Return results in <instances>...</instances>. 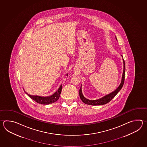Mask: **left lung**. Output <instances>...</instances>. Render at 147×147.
<instances>
[{"label":"left lung","instance_id":"1","mask_svg":"<svg viewBox=\"0 0 147 147\" xmlns=\"http://www.w3.org/2000/svg\"><path fill=\"white\" fill-rule=\"evenodd\" d=\"M116 37V40H117V39ZM122 57V60H123V73H122V78H121V81L120 84H119V86L115 90L113 91V92H111V93L107 94L106 96H103V97L99 98L98 99L96 100H89L88 99L84 97V96L82 94V85L81 84V87L79 90V96L80 98L82 100V101L87 105H92V106H98V105H105L106 103H108L111 100L113 99L114 97H115L116 94H118L119 92V91L122 88V86L124 84V81H125V63L123 56L121 55Z\"/></svg>","mask_w":147,"mask_h":147}]
</instances>
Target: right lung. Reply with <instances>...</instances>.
I'll use <instances>...</instances> for the list:
<instances>
[{
    "label": "right lung",
    "mask_w": 147,
    "mask_h": 147,
    "mask_svg": "<svg viewBox=\"0 0 147 147\" xmlns=\"http://www.w3.org/2000/svg\"><path fill=\"white\" fill-rule=\"evenodd\" d=\"M67 76H68V74L66 75ZM62 90V84L59 87L58 89V90L52 95L49 96H46V97H42V96H34V95H30L29 94H27L25 90V93L28 95L29 97L31 98V99L34 100L37 103L42 104V105H49L51 103H54L59 98L60 95L61 94Z\"/></svg>",
    "instance_id": "1"
}]
</instances>
